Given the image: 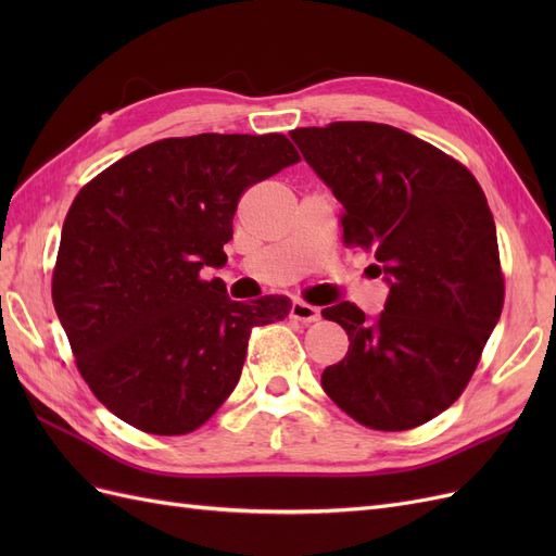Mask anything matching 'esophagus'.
<instances>
[{
  "instance_id": "obj_1",
  "label": "esophagus",
  "mask_w": 556,
  "mask_h": 556,
  "mask_svg": "<svg viewBox=\"0 0 556 556\" xmlns=\"http://www.w3.org/2000/svg\"><path fill=\"white\" fill-rule=\"evenodd\" d=\"M290 315H292L294 319H299V323L311 325V323H317V319H319V308L306 304V301H299V299H296L294 304H292V308H290Z\"/></svg>"
}]
</instances>
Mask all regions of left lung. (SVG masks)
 Here are the masks:
<instances>
[{"label":"left lung","mask_w":556,"mask_h":556,"mask_svg":"<svg viewBox=\"0 0 556 556\" xmlns=\"http://www.w3.org/2000/svg\"><path fill=\"white\" fill-rule=\"evenodd\" d=\"M290 137L341 201L343 243L371 250L390 282L376 323L350 301L323 311L350 341L325 368V392L368 429L425 425L466 390L506 296L480 182L392 125L329 123Z\"/></svg>","instance_id":"1"}]
</instances>
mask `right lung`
<instances>
[{
  "mask_svg": "<svg viewBox=\"0 0 556 556\" xmlns=\"http://www.w3.org/2000/svg\"><path fill=\"white\" fill-rule=\"evenodd\" d=\"M285 134L148 143L83 185L64 217L53 304L92 394L146 433L199 429L233 392L255 327L290 299L231 301L220 278L239 199L299 162Z\"/></svg>",
  "mask_w": 556,
  "mask_h": 556,
  "instance_id": "add662e5",
  "label": "right lung"
}]
</instances>
